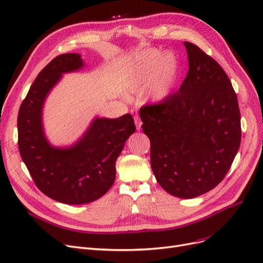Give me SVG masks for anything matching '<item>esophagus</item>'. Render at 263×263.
<instances>
[{
    "label": "esophagus",
    "instance_id": "obj_1",
    "mask_svg": "<svg viewBox=\"0 0 263 263\" xmlns=\"http://www.w3.org/2000/svg\"><path fill=\"white\" fill-rule=\"evenodd\" d=\"M134 122H135V125H136V130H141V128H142L141 118L139 116H134Z\"/></svg>",
    "mask_w": 263,
    "mask_h": 263
}]
</instances>
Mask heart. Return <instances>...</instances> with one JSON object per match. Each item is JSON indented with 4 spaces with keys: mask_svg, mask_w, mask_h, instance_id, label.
I'll return each mask as SVG.
<instances>
[{
    "mask_svg": "<svg viewBox=\"0 0 263 263\" xmlns=\"http://www.w3.org/2000/svg\"><path fill=\"white\" fill-rule=\"evenodd\" d=\"M178 74L179 61L173 52L148 49L136 58L128 88L136 92L148 87L147 99L161 102L172 92Z\"/></svg>",
    "mask_w": 263,
    "mask_h": 263,
    "instance_id": "obj_1",
    "label": "heart"
}]
</instances>
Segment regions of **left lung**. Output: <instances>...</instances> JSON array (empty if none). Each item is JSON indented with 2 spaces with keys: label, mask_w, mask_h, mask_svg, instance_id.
I'll use <instances>...</instances> for the list:
<instances>
[{
  "label": "left lung",
  "mask_w": 263,
  "mask_h": 263,
  "mask_svg": "<svg viewBox=\"0 0 263 263\" xmlns=\"http://www.w3.org/2000/svg\"><path fill=\"white\" fill-rule=\"evenodd\" d=\"M189 71L178 92L140 109L154 175L167 193L192 199L215 188L241 144V114L229 77L197 45L184 42Z\"/></svg>",
  "instance_id": "1"
}]
</instances>
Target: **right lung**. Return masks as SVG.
Returning <instances> with one entry per match:
<instances>
[{
  "label": "right lung",
  "mask_w": 263,
  "mask_h": 263,
  "mask_svg": "<svg viewBox=\"0 0 263 263\" xmlns=\"http://www.w3.org/2000/svg\"><path fill=\"white\" fill-rule=\"evenodd\" d=\"M84 66L79 53L55 57L32 84L17 122L20 156L35 185L44 195L70 205L93 202L110 189L116 177V160L135 132L130 114L114 119L97 116L71 146L57 147L48 141L43 123L45 101L63 74Z\"/></svg>",
  "instance_id": "right-lung-1"
}]
</instances>
